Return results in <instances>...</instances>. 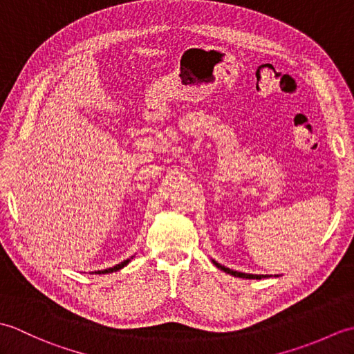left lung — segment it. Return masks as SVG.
Returning a JSON list of instances; mask_svg holds the SVG:
<instances>
[{
    "instance_id": "left-lung-1",
    "label": "left lung",
    "mask_w": 354,
    "mask_h": 354,
    "mask_svg": "<svg viewBox=\"0 0 354 354\" xmlns=\"http://www.w3.org/2000/svg\"><path fill=\"white\" fill-rule=\"evenodd\" d=\"M212 261H213V265H214L216 268H219L221 270H223V272L231 274V275L239 277V278H248V280H261V278H269V277H272V275H257V274H245V272H239V270H232V269H230V268H227V266L221 265V263H217V261H216V260H213V259H212Z\"/></svg>"
}]
</instances>
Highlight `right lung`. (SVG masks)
I'll use <instances>...</instances> for the list:
<instances>
[{"label": "right lung", "instance_id": "add662e5", "mask_svg": "<svg viewBox=\"0 0 354 354\" xmlns=\"http://www.w3.org/2000/svg\"><path fill=\"white\" fill-rule=\"evenodd\" d=\"M133 259V255L131 259H127V260H123L122 263H118V265H115V266H112V268H108V269H103V270H95V272H93V274H111V272H117V270H120V269H123L126 265H129V261Z\"/></svg>", "mask_w": 354, "mask_h": 354}]
</instances>
